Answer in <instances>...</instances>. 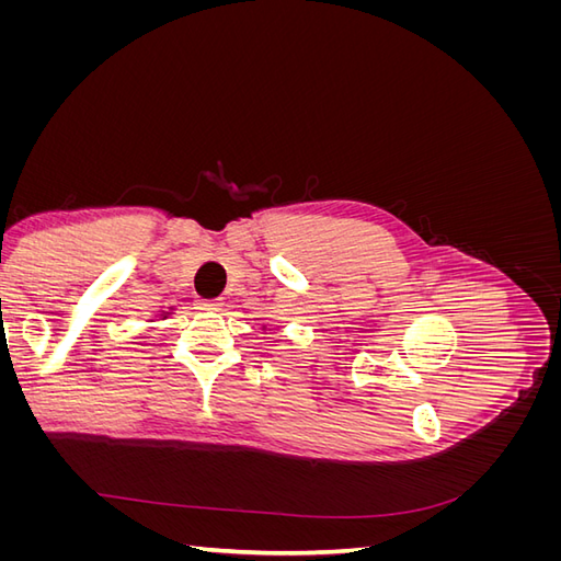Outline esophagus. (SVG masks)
Instances as JSON below:
<instances>
[{
  "instance_id": "esophagus-1",
  "label": "esophagus",
  "mask_w": 561,
  "mask_h": 561,
  "mask_svg": "<svg viewBox=\"0 0 561 561\" xmlns=\"http://www.w3.org/2000/svg\"><path fill=\"white\" fill-rule=\"evenodd\" d=\"M219 307H222V301H219V299H201L198 301V309L201 311H219Z\"/></svg>"
}]
</instances>
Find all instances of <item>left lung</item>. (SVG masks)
Segmentation results:
<instances>
[{"instance_id": "8db88e82", "label": "left lung", "mask_w": 561, "mask_h": 561, "mask_svg": "<svg viewBox=\"0 0 561 561\" xmlns=\"http://www.w3.org/2000/svg\"><path fill=\"white\" fill-rule=\"evenodd\" d=\"M264 330H266V325H264Z\"/></svg>"}]
</instances>
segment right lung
Segmentation results:
<instances>
[{
  "instance_id": "right-lung-1",
  "label": "right lung",
  "mask_w": 561,
  "mask_h": 561,
  "mask_svg": "<svg viewBox=\"0 0 561 561\" xmlns=\"http://www.w3.org/2000/svg\"><path fill=\"white\" fill-rule=\"evenodd\" d=\"M171 311H173V307H171ZM171 311H159V316L157 318H161V320H165L168 316H171Z\"/></svg>"
}]
</instances>
